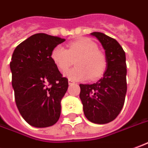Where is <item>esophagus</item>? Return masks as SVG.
Listing matches in <instances>:
<instances>
[{"instance_id": "1", "label": "esophagus", "mask_w": 148, "mask_h": 148, "mask_svg": "<svg viewBox=\"0 0 148 148\" xmlns=\"http://www.w3.org/2000/svg\"><path fill=\"white\" fill-rule=\"evenodd\" d=\"M75 84V82L74 81H72V80H68V84L69 85H72V84Z\"/></svg>"}]
</instances>
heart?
Wrapping results in <instances>:
<instances>
[{"label": "heart", "instance_id": "heart-1", "mask_svg": "<svg viewBox=\"0 0 148 148\" xmlns=\"http://www.w3.org/2000/svg\"><path fill=\"white\" fill-rule=\"evenodd\" d=\"M51 58L57 68L64 72L76 60V68L65 72L70 80H80L89 78L94 80L102 76L107 68L106 56L98 50L96 43L88 38L70 42L68 49L56 46L52 49Z\"/></svg>", "mask_w": 148, "mask_h": 148}]
</instances>
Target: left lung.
<instances>
[{"mask_svg": "<svg viewBox=\"0 0 148 148\" xmlns=\"http://www.w3.org/2000/svg\"><path fill=\"white\" fill-rule=\"evenodd\" d=\"M103 47L107 68L103 77L92 84H80V98L85 117L97 124L114 120L123 109L127 93L126 54L114 38L92 32Z\"/></svg>", "mask_w": 148, "mask_h": 148, "instance_id": "left-lung-1", "label": "left lung"}]
</instances>
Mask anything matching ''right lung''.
Returning a JSON list of instances; mask_svg holds the SVG:
<instances>
[{"mask_svg": "<svg viewBox=\"0 0 148 148\" xmlns=\"http://www.w3.org/2000/svg\"><path fill=\"white\" fill-rule=\"evenodd\" d=\"M64 38L35 34L15 48L11 62L12 85L19 113L34 127L53 126L60 119L61 100L68 82L51 58Z\"/></svg>", "mask_w": 148, "mask_h": 148, "instance_id": "right-lung-1", "label": "right lung"}]
</instances>
